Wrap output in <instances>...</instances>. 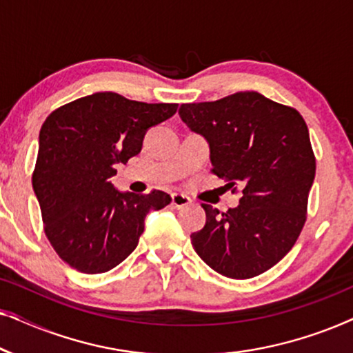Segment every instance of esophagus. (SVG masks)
Here are the masks:
<instances>
[{
  "mask_svg": "<svg viewBox=\"0 0 353 353\" xmlns=\"http://www.w3.org/2000/svg\"><path fill=\"white\" fill-rule=\"evenodd\" d=\"M170 204L173 209H185V207L191 204V199L185 194H180V192H173Z\"/></svg>",
  "mask_w": 353,
  "mask_h": 353,
  "instance_id": "1",
  "label": "esophagus"
}]
</instances>
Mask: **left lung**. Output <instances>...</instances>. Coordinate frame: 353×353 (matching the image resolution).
<instances>
[{
    "mask_svg": "<svg viewBox=\"0 0 353 353\" xmlns=\"http://www.w3.org/2000/svg\"><path fill=\"white\" fill-rule=\"evenodd\" d=\"M178 114L209 141L212 172L230 188L243 186L239 205L228 212L202 204L207 220L191 234L192 248L226 278L267 272L292 249L307 220L316 163L305 120L257 91L181 104Z\"/></svg>",
    "mask_w": 353,
    "mask_h": 353,
    "instance_id": "1",
    "label": "left lung"
}]
</instances>
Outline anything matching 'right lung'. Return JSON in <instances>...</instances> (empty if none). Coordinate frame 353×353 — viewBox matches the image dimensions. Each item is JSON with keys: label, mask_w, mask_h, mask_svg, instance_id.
I'll return each instance as SVG.
<instances>
[{"label": "right lung", "mask_w": 353, "mask_h": 353, "mask_svg": "<svg viewBox=\"0 0 353 353\" xmlns=\"http://www.w3.org/2000/svg\"><path fill=\"white\" fill-rule=\"evenodd\" d=\"M176 109L104 91L46 117L32 185L48 239L72 268L96 274L117 267L138 245L149 210L170 204L163 191L120 192L110 176L139 154L148 130Z\"/></svg>", "instance_id": "right-lung-1"}]
</instances>
